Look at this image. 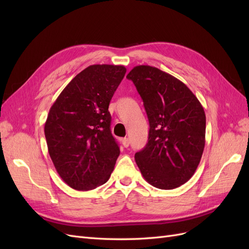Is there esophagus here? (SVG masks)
Returning a JSON list of instances; mask_svg holds the SVG:
<instances>
[{
	"instance_id": "34e87169",
	"label": "esophagus",
	"mask_w": 249,
	"mask_h": 249,
	"mask_svg": "<svg viewBox=\"0 0 249 249\" xmlns=\"http://www.w3.org/2000/svg\"><path fill=\"white\" fill-rule=\"evenodd\" d=\"M122 143L124 147H127L130 145V140L127 138H124V139H122Z\"/></svg>"
}]
</instances>
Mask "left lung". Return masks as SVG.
Listing matches in <instances>:
<instances>
[{"instance_id": "1", "label": "left lung", "mask_w": 249, "mask_h": 249, "mask_svg": "<svg viewBox=\"0 0 249 249\" xmlns=\"http://www.w3.org/2000/svg\"><path fill=\"white\" fill-rule=\"evenodd\" d=\"M144 105L148 141L135 154L141 175L150 185L171 190L189 180L206 143V114L183 82L154 66L138 65L127 73Z\"/></svg>"}]
</instances>
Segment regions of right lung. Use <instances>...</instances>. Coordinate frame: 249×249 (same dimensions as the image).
<instances>
[{"label":"right lung","instance_id":"right-lung-1","mask_svg":"<svg viewBox=\"0 0 249 249\" xmlns=\"http://www.w3.org/2000/svg\"><path fill=\"white\" fill-rule=\"evenodd\" d=\"M124 65H90L59 94L44 124L53 164L72 189H95L109 179L119 156L110 130L109 104L124 79Z\"/></svg>","mask_w":249,"mask_h":249}]
</instances>
